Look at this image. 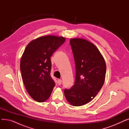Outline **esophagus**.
I'll return each instance as SVG.
<instances>
[{
  "label": "esophagus",
  "instance_id": "obj_1",
  "mask_svg": "<svg viewBox=\"0 0 129 129\" xmlns=\"http://www.w3.org/2000/svg\"><path fill=\"white\" fill-rule=\"evenodd\" d=\"M62 81L61 79H58V85H60L61 84H62Z\"/></svg>",
  "mask_w": 129,
  "mask_h": 129
}]
</instances>
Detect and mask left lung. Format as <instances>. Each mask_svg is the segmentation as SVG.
Returning a JSON list of instances; mask_svg holds the SVG:
<instances>
[{"instance_id":"obj_1","label":"left lung","mask_w":129,"mask_h":129,"mask_svg":"<svg viewBox=\"0 0 129 129\" xmlns=\"http://www.w3.org/2000/svg\"><path fill=\"white\" fill-rule=\"evenodd\" d=\"M70 45L75 64L74 85L65 89V96L71 105L83 106L90 102L102 88L106 65L97 47L82 39H72Z\"/></svg>"}]
</instances>
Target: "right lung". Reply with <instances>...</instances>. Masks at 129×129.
Wrapping results in <instances>:
<instances>
[{
    "label": "right lung",
    "mask_w": 129,
    "mask_h": 129,
    "mask_svg": "<svg viewBox=\"0 0 129 129\" xmlns=\"http://www.w3.org/2000/svg\"><path fill=\"white\" fill-rule=\"evenodd\" d=\"M65 41L53 36L38 38L26 46L20 60V71L25 89L38 102L48 99L55 83L51 76V57Z\"/></svg>",
    "instance_id": "right-lung-1"
}]
</instances>
